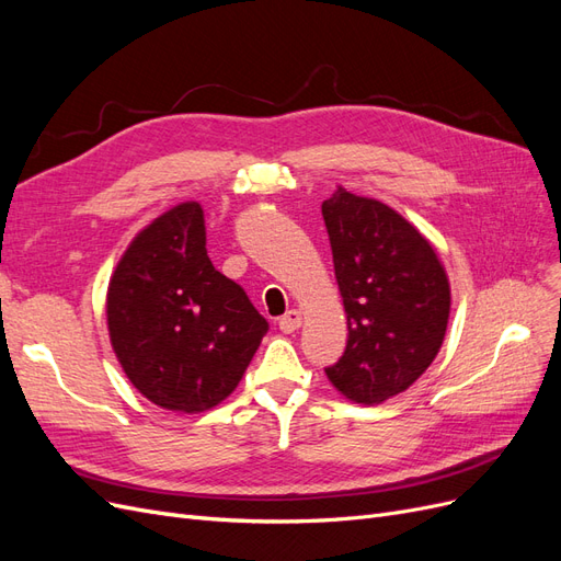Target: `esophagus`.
Returning a JSON list of instances; mask_svg holds the SVG:
<instances>
[{
    "mask_svg": "<svg viewBox=\"0 0 561 561\" xmlns=\"http://www.w3.org/2000/svg\"><path fill=\"white\" fill-rule=\"evenodd\" d=\"M299 325H301V313H299L297 309H290V311H287V313L278 320V328H280L283 332H287V334L295 332Z\"/></svg>",
    "mask_w": 561,
    "mask_h": 561,
    "instance_id": "esophagus-1",
    "label": "esophagus"
}]
</instances>
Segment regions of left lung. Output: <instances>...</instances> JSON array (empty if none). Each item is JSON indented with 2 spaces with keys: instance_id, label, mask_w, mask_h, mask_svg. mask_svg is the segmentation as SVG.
Here are the masks:
<instances>
[{
  "instance_id": "left-lung-1",
  "label": "left lung",
  "mask_w": 561,
  "mask_h": 561,
  "mask_svg": "<svg viewBox=\"0 0 561 561\" xmlns=\"http://www.w3.org/2000/svg\"><path fill=\"white\" fill-rule=\"evenodd\" d=\"M348 342L325 367L339 393L379 404L410 388L445 342L449 280L437 252L386 203L339 190L322 201Z\"/></svg>"
}]
</instances>
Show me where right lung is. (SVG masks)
I'll return each mask as SVG.
<instances>
[{
	"label": "right lung",
	"mask_w": 561,
	"mask_h": 561,
	"mask_svg": "<svg viewBox=\"0 0 561 561\" xmlns=\"http://www.w3.org/2000/svg\"><path fill=\"white\" fill-rule=\"evenodd\" d=\"M107 328L126 377L147 400L196 414L239 386L268 322L213 266L203 208L186 201L135 236L116 264Z\"/></svg>",
	"instance_id": "1"
}]
</instances>
